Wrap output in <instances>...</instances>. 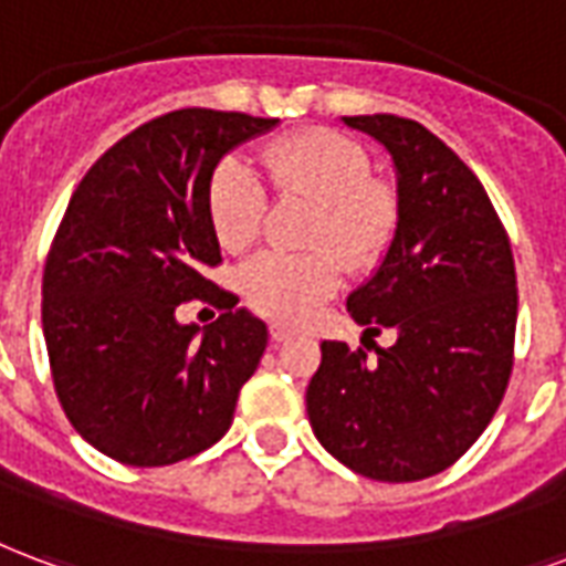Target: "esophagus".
Listing matches in <instances>:
<instances>
[{"mask_svg":"<svg viewBox=\"0 0 566 566\" xmlns=\"http://www.w3.org/2000/svg\"><path fill=\"white\" fill-rule=\"evenodd\" d=\"M270 338L272 342H287V338H294V329H287L284 324H270Z\"/></svg>","mask_w":566,"mask_h":566,"instance_id":"esophagus-1","label":"esophagus"}]
</instances>
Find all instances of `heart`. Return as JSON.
I'll use <instances>...</instances> for the list:
<instances>
[{
    "mask_svg": "<svg viewBox=\"0 0 566 566\" xmlns=\"http://www.w3.org/2000/svg\"><path fill=\"white\" fill-rule=\"evenodd\" d=\"M263 167L284 198L315 203L303 254L263 251L240 272L242 296L275 321H305L336 294L347 270H371L399 224V200L368 177L366 146L336 128H303L263 149ZM207 209L221 249L242 251L261 237L266 188L242 158H224L209 179Z\"/></svg>",
    "mask_w": 566,
    "mask_h": 566,
    "instance_id": "obj_1",
    "label": "heart"
}]
</instances>
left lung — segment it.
<instances>
[{"instance_id": "obj_1", "label": "left lung", "mask_w": 566, "mask_h": 566, "mask_svg": "<svg viewBox=\"0 0 566 566\" xmlns=\"http://www.w3.org/2000/svg\"><path fill=\"white\" fill-rule=\"evenodd\" d=\"M396 167L399 224L378 272L347 296L366 336L396 345H321L305 411L350 471L413 483L462 459L495 417L513 371L516 266L492 200L462 158L413 119L345 116Z\"/></svg>"}]
</instances>
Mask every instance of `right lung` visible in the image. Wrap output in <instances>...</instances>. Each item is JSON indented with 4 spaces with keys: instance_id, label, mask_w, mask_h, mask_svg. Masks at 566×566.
I'll return each mask as SVG.
<instances>
[{
    "instance_id": "add662e5",
    "label": "right lung",
    "mask_w": 566,
    "mask_h": 566,
    "mask_svg": "<svg viewBox=\"0 0 566 566\" xmlns=\"http://www.w3.org/2000/svg\"><path fill=\"white\" fill-rule=\"evenodd\" d=\"M279 119L186 107L125 134L90 167L50 245L41 324L60 405L83 441L134 468L203 453L233 422L266 324L203 272L221 249L212 170ZM229 312L203 334L179 304Z\"/></svg>"
}]
</instances>
